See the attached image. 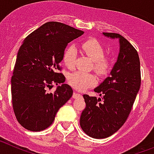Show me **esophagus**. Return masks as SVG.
Masks as SVG:
<instances>
[{"mask_svg": "<svg viewBox=\"0 0 154 154\" xmlns=\"http://www.w3.org/2000/svg\"><path fill=\"white\" fill-rule=\"evenodd\" d=\"M82 96L81 94L78 93V92H74V94H73L72 98H73V99H76V98L80 97V96Z\"/></svg>", "mask_w": 154, "mask_h": 154, "instance_id": "esophagus-1", "label": "esophagus"}]
</instances>
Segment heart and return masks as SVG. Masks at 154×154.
Returning <instances> with one entry per match:
<instances>
[{
    "instance_id": "obj_1",
    "label": "heart",
    "mask_w": 154,
    "mask_h": 154,
    "mask_svg": "<svg viewBox=\"0 0 154 154\" xmlns=\"http://www.w3.org/2000/svg\"><path fill=\"white\" fill-rule=\"evenodd\" d=\"M82 51L93 61L94 69L99 75H105L112 66L111 59L105 57L104 47L97 40L89 38L81 44ZM77 58V49L74 45H69L64 51L63 61L65 65L72 69L74 68ZM68 81L71 86L79 90H84L96 84V76L91 73L75 72L69 75Z\"/></svg>"
}]
</instances>
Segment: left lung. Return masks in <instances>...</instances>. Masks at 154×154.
Segmentation results:
<instances>
[{
  "instance_id": "8db88e82",
  "label": "left lung",
  "mask_w": 154,
  "mask_h": 154,
  "mask_svg": "<svg viewBox=\"0 0 154 154\" xmlns=\"http://www.w3.org/2000/svg\"><path fill=\"white\" fill-rule=\"evenodd\" d=\"M103 34L119 39V52L110 75L94 89L102 98L83 95L86 106L80 116V126L87 135L96 139L110 137L124 124L141 84L137 50L119 34Z\"/></svg>"
}]
</instances>
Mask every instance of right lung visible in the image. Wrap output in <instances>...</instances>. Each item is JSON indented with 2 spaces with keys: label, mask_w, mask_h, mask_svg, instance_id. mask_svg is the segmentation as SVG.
<instances>
[{
  "label": "right lung",
  "mask_w": 154,
  "mask_h": 154,
  "mask_svg": "<svg viewBox=\"0 0 154 154\" xmlns=\"http://www.w3.org/2000/svg\"><path fill=\"white\" fill-rule=\"evenodd\" d=\"M84 31L57 21H49L24 39L16 58L11 77L12 105L18 123L26 130L38 132L52 124L55 115L73 93L64 84L62 68L64 51L69 42ZM60 84L52 94L47 92Z\"/></svg>",
  "instance_id": "add662e5"
}]
</instances>
